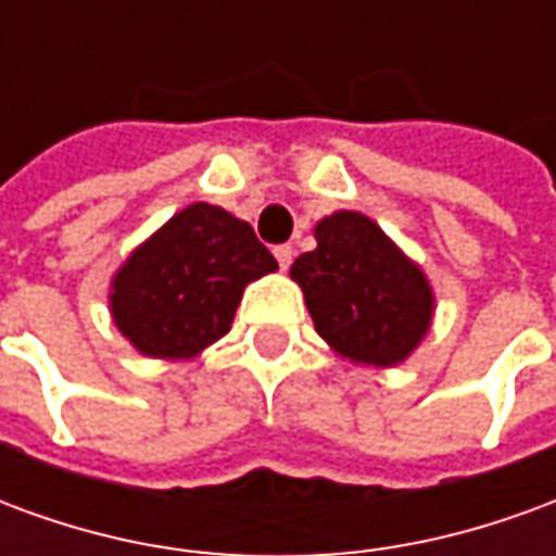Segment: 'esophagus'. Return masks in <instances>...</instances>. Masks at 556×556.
Masks as SVG:
<instances>
[{"instance_id":"1","label":"esophagus","mask_w":556,"mask_h":556,"mask_svg":"<svg viewBox=\"0 0 556 556\" xmlns=\"http://www.w3.org/2000/svg\"><path fill=\"white\" fill-rule=\"evenodd\" d=\"M274 255H277L279 267L286 270V267L291 265V255H294V250H291L289 243H279V247H274Z\"/></svg>"}]
</instances>
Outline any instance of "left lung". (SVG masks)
Instances as JSON below:
<instances>
[{"mask_svg": "<svg viewBox=\"0 0 556 556\" xmlns=\"http://www.w3.org/2000/svg\"><path fill=\"white\" fill-rule=\"evenodd\" d=\"M313 253L298 255L291 279L303 289L318 337L366 366H396L429 333L434 294L378 223L337 211L315 226Z\"/></svg>", "mask_w": 556, "mask_h": 556, "instance_id": "obj_1", "label": "left lung"}]
</instances>
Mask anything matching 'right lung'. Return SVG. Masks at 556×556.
<instances>
[{
	"label": "right lung",
	"instance_id": "add662e5",
	"mask_svg": "<svg viewBox=\"0 0 556 556\" xmlns=\"http://www.w3.org/2000/svg\"><path fill=\"white\" fill-rule=\"evenodd\" d=\"M270 270L277 258L250 223L195 202L127 255L110 313L139 354L190 361L229 333L243 289Z\"/></svg>",
	"mask_w": 556,
	"mask_h": 556
}]
</instances>
